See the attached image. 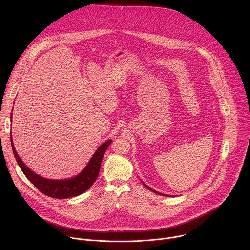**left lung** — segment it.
Instances as JSON below:
<instances>
[{
  "label": "left lung",
  "mask_w": 250,
  "mask_h": 250,
  "mask_svg": "<svg viewBox=\"0 0 250 250\" xmlns=\"http://www.w3.org/2000/svg\"><path fill=\"white\" fill-rule=\"evenodd\" d=\"M144 185H145V186H146V188H148V189H149V190H150V191H152V192H154V193H155V194H158V195H162V196H166V195H164V194H161V193H159V192H156V191H154V190H152V189H151V188H149V187H148V186H147V185H146V184H144ZM168 196H169V195H168Z\"/></svg>",
  "instance_id": "8db88e82"
}]
</instances>
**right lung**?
<instances>
[{"instance_id": "right-lung-1", "label": "right lung", "mask_w": 250, "mask_h": 250, "mask_svg": "<svg viewBox=\"0 0 250 250\" xmlns=\"http://www.w3.org/2000/svg\"><path fill=\"white\" fill-rule=\"evenodd\" d=\"M12 137V135H11ZM112 140L109 139L96 150L94 155L92 156L91 160L87 164V166L84 168V170L77 175L76 177L70 178V179H64V180H51L46 179V178L41 177L40 175L35 174L33 171H31L19 157L15 146L13 139L11 138V144L14 155L16 157V160L21 167V171L25 175L27 179L37 187L42 194L56 199H67L72 198L81 195L82 193L86 192L97 180L101 163L103 156L111 145Z\"/></svg>"}]
</instances>
